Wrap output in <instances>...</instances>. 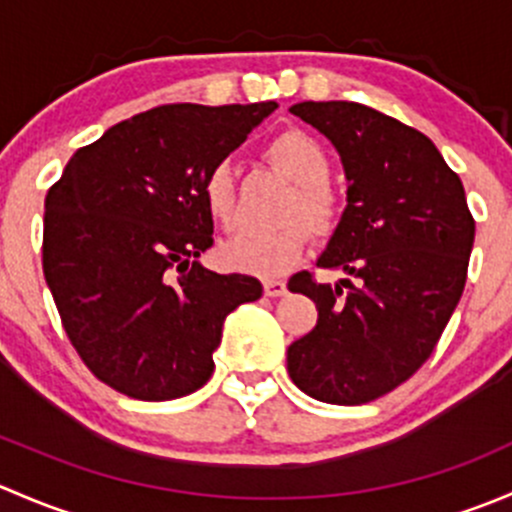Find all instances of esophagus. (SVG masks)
Segmentation results:
<instances>
[{"mask_svg":"<svg viewBox=\"0 0 512 512\" xmlns=\"http://www.w3.org/2000/svg\"><path fill=\"white\" fill-rule=\"evenodd\" d=\"M287 292V285L282 280H265V294L267 297H282Z\"/></svg>","mask_w":512,"mask_h":512,"instance_id":"obj_1","label":"esophagus"}]
</instances>
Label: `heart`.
I'll return each instance as SVG.
<instances>
[{
	"instance_id": "b5f03b06",
	"label": "heart",
	"mask_w": 512,
	"mask_h": 512,
	"mask_svg": "<svg viewBox=\"0 0 512 512\" xmlns=\"http://www.w3.org/2000/svg\"><path fill=\"white\" fill-rule=\"evenodd\" d=\"M282 175L297 188L289 195L282 218L287 223L270 230H245L220 245V262L235 272L257 277H277L297 265L309 245V226L317 235H329L339 223L342 205L329 188V163L322 143L302 131H285L272 138L265 148ZM203 200L208 215L220 225H232L237 215L235 170L230 163H215L203 180ZM303 220L299 221L298 218Z\"/></svg>"
}]
</instances>
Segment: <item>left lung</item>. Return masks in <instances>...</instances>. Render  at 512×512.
I'll return each instance as SVG.
<instances>
[{"label":"left lung","instance_id":"8db88e82","mask_svg":"<svg viewBox=\"0 0 512 512\" xmlns=\"http://www.w3.org/2000/svg\"><path fill=\"white\" fill-rule=\"evenodd\" d=\"M289 111L332 141L349 180L347 208L317 267L322 285L289 280L317 304V327L289 344L294 384L324 404L356 406L404 384L431 356L461 299L476 220L461 178L431 138L354 101Z\"/></svg>","mask_w":512,"mask_h":512}]
</instances>
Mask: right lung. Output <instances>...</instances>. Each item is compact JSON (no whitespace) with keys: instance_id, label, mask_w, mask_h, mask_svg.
Listing matches in <instances>:
<instances>
[{"instance_id":"add662e5","label":"right lung","mask_w":512,"mask_h":512,"mask_svg":"<svg viewBox=\"0 0 512 512\" xmlns=\"http://www.w3.org/2000/svg\"><path fill=\"white\" fill-rule=\"evenodd\" d=\"M275 101L170 103L79 148L49 188L46 285L91 374L141 401L198 391L213 374L225 317L262 297L247 275H218L203 180Z\"/></svg>"}]
</instances>
